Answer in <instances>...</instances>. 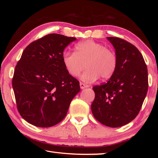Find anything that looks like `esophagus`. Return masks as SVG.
<instances>
[{"label":"esophagus","mask_w":158,"mask_h":158,"mask_svg":"<svg viewBox=\"0 0 158 158\" xmlns=\"http://www.w3.org/2000/svg\"><path fill=\"white\" fill-rule=\"evenodd\" d=\"M87 87H89V85L84 84V83L80 82V88H81V89H85V88H87Z\"/></svg>","instance_id":"obj_1"}]
</instances>
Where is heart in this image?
<instances>
[{"mask_svg": "<svg viewBox=\"0 0 158 158\" xmlns=\"http://www.w3.org/2000/svg\"><path fill=\"white\" fill-rule=\"evenodd\" d=\"M62 61L67 72L73 77H79L86 68L81 78L88 83L95 81L99 77L102 79L110 78L117 66V57L114 51L90 40L77 43L74 53L64 52Z\"/></svg>", "mask_w": 158, "mask_h": 158, "instance_id": "b5f03b06", "label": "heart"}]
</instances>
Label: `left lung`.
Listing matches in <instances>:
<instances>
[{"mask_svg": "<svg viewBox=\"0 0 158 158\" xmlns=\"http://www.w3.org/2000/svg\"><path fill=\"white\" fill-rule=\"evenodd\" d=\"M116 50L117 66L107 82L93 88V115L106 126L118 127L136 118L148 89V69L135 46L116 37H107Z\"/></svg>", "mask_w": 158, "mask_h": 158, "instance_id": "1", "label": "left lung"}]
</instances>
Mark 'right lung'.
I'll list each match as a JSON object with an SVG mask.
<instances>
[{"mask_svg":"<svg viewBox=\"0 0 158 158\" xmlns=\"http://www.w3.org/2000/svg\"><path fill=\"white\" fill-rule=\"evenodd\" d=\"M75 37L49 34L27 46L12 79L17 109L23 119L40 127L58 124L80 91L79 81L64 67L65 48Z\"/></svg>","mask_w":158,"mask_h":158,"instance_id":"1","label":"right lung"}]
</instances>
